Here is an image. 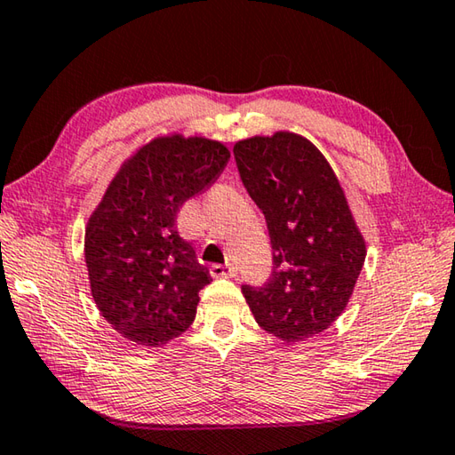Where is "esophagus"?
Listing matches in <instances>:
<instances>
[{
	"instance_id": "1",
	"label": "esophagus",
	"mask_w": 455,
	"mask_h": 455,
	"mask_svg": "<svg viewBox=\"0 0 455 455\" xmlns=\"http://www.w3.org/2000/svg\"><path fill=\"white\" fill-rule=\"evenodd\" d=\"M211 275L217 276V279H219V276H227V279H228V276L236 275V268L233 265H212Z\"/></svg>"
}]
</instances>
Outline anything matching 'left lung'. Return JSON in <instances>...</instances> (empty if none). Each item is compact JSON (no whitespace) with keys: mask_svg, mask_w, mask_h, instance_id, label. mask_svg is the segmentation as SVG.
Listing matches in <instances>:
<instances>
[{"mask_svg":"<svg viewBox=\"0 0 455 455\" xmlns=\"http://www.w3.org/2000/svg\"><path fill=\"white\" fill-rule=\"evenodd\" d=\"M244 188L263 211L273 244L265 287H243L260 327L284 343L319 335L345 311L365 263V238L321 150L279 130L235 144Z\"/></svg>","mask_w":455,"mask_h":455,"instance_id":"obj_1","label":"left lung"}]
</instances>
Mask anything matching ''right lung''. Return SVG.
<instances>
[{
  "label": "right lung",
  "instance_id": "1",
  "mask_svg": "<svg viewBox=\"0 0 455 455\" xmlns=\"http://www.w3.org/2000/svg\"><path fill=\"white\" fill-rule=\"evenodd\" d=\"M228 148L204 136L160 134L126 158L92 211L84 259L98 311L146 349L164 347L196 317L198 291L212 279L176 217L219 179Z\"/></svg>",
  "mask_w": 455,
  "mask_h": 455
}]
</instances>
